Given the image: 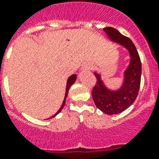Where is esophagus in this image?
Here are the masks:
<instances>
[{
  "mask_svg": "<svg viewBox=\"0 0 159 159\" xmlns=\"http://www.w3.org/2000/svg\"><path fill=\"white\" fill-rule=\"evenodd\" d=\"M81 70H87V71H88V70H91V65H90V64H86V65H84V66H83V68H82Z\"/></svg>",
  "mask_w": 159,
  "mask_h": 159,
  "instance_id": "34e87169",
  "label": "esophagus"
}]
</instances>
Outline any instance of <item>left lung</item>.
Wrapping results in <instances>:
<instances>
[{
  "mask_svg": "<svg viewBox=\"0 0 159 159\" xmlns=\"http://www.w3.org/2000/svg\"><path fill=\"white\" fill-rule=\"evenodd\" d=\"M103 30L111 41L126 48L129 53V64L124 70L122 83L117 89H110L105 84L101 74L97 71L94 72L97 79L96 84L92 90L95 106L103 113L116 115L132 106L138 96L140 88L142 64L137 48L131 39L113 27H105Z\"/></svg>",
  "mask_w": 159,
  "mask_h": 159,
  "instance_id": "8db88e82",
  "label": "left lung"
}]
</instances>
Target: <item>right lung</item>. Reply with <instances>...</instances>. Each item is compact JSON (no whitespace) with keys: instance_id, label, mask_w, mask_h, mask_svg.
I'll use <instances>...</instances> for the list:
<instances>
[{"instance_id":"obj_1","label":"right lung","mask_w":159,"mask_h":159,"mask_svg":"<svg viewBox=\"0 0 159 159\" xmlns=\"http://www.w3.org/2000/svg\"><path fill=\"white\" fill-rule=\"evenodd\" d=\"M76 78H77V75H70V77H69V79H68V80H67V84H66V91H65V96H64V101H63V103H62V106L60 107V108L58 109V111L57 112H56L55 114L53 116H52L50 118L52 117H54L55 116H57L59 113V112L61 111L62 110H63V108H64V105H65V100H66L67 98V95H68V93H69V89H70V88L71 87V85H72L75 82V80H76Z\"/></svg>"}]
</instances>
